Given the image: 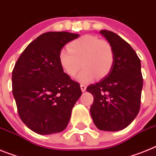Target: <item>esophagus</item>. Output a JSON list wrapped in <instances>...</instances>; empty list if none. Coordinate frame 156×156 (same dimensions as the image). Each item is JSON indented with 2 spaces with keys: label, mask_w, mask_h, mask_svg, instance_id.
I'll use <instances>...</instances> for the list:
<instances>
[{
  "label": "esophagus",
  "mask_w": 156,
  "mask_h": 156,
  "mask_svg": "<svg viewBox=\"0 0 156 156\" xmlns=\"http://www.w3.org/2000/svg\"><path fill=\"white\" fill-rule=\"evenodd\" d=\"M80 88H81V90H82V92H84L87 89V87L85 86L84 84H80Z\"/></svg>",
  "instance_id": "1"
}]
</instances>
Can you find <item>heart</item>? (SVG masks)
I'll return each mask as SVG.
<instances>
[{
    "mask_svg": "<svg viewBox=\"0 0 156 156\" xmlns=\"http://www.w3.org/2000/svg\"><path fill=\"white\" fill-rule=\"evenodd\" d=\"M113 48L110 43L93 35H84L72 41L69 49L59 52V62L69 76H76L79 82L87 83L95 77L102 78L111 71L114 63Z\"/></svg>",
    "mask_w": 156,
    "mask_h": 156,
    "instance_id": "1",
    "label": "heart"
}]
</instances>
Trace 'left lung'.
Listing matches in <instances>:
<instances>
[{
    "label": "left lung",
    "mask_w": 156,
    "mask_h": 156,
    "mask_svg": "<svg viewBox=\"0 0 156 156\" xmlns=\"http://www.w3.org/2000/svg\"><path fill=\"white\" fill-rule=\"evenodd\" d=\"M100 34L112 46L115 58L108 75L87 88L94 96L90 115L98 129L118 131L129 126L140 110L143 87L140 61L119 35L108 30H101Z\"/></svg>",
    "instance_id": "obj_1"
}]
</instances>
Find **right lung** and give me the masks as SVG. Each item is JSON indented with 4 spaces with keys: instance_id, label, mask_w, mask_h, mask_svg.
Wrapping results in <instances>:
<instances>
[{
    "instance_id": "add662e5",
    "label": "right lung",
    "mask_w": 156,
    "mask_h": 156,
    "mask_svg": "<svg viewBox=\"0 0 156 156\" xmlns=\"http://www.w3.org/2000/svg\"><path fill=\"white\" fill-rule=\"evenodd\" d=\"M79 37L68 32L43 34L26 48L15 65L12 93L18 113L35 133H59L69 122L82 91L64 73L58 55L67 43Z\"/></svg>"
}]
</instances>
